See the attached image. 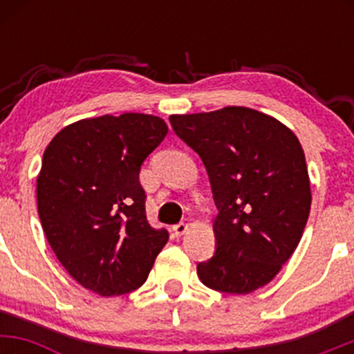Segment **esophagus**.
I'll return each mask as SVG.
<instances>
[{
	"instance_id": "34e87169",
	"label": "esophagus",
	"mask_w": 354,
	"mask_h": 354,
	"mask_svg": "<svg viewBox=\"0 0 354 354\" xmlns=\"http://www.w3.org/2000/svg\"><path fill=\"white\" fill-rule=\"evenodd\" d=\"M188 231V225L186 223H178V225L173 226V234L174 236H183V234Z\"/></svg>"
}]
</instances>
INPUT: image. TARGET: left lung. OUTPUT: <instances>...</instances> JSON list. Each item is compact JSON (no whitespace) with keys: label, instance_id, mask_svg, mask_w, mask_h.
Returning a JSON list of instances; mask_svg holds the SVG:
<instances>
[{"label":"left lung","instance_id":"left-lung-1","mask_svg":"<svg viewBox=\"0 0 354 354\" xmlns=\"http://www.w3.org/2000/svg\"><path fill=\"white\" fill-rule=\"evenodd\" d=\"M173 131L208 171L216 251L198 263L211 290L248 295L265 286L295 253L311 208L306 161L298 138L256 109L169 116Z\"/></svg>","mask_w":354,"mask_h":354}]
</instances>
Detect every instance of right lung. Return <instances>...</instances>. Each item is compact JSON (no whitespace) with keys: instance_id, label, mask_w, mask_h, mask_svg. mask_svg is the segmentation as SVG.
I'll return each mask as SVG.
<instances>
[{"instance_id":"obj_1","label":"right lung","mask_w":354,"mask_h":354,"mask_svg":"<svg viewBox=\"0 0 354 354\" xmlns=\"http://www.w3.org/2000/svg\"><path fill=\"white\" fill-rule=\"evenodd\" d=\"M166 133L158 116L104 115L66 126L44 149L36 181L43 231L64 270L101 296L140 288L169 238L146 219L140 183Z\"/></svg>"}]
</instances>
